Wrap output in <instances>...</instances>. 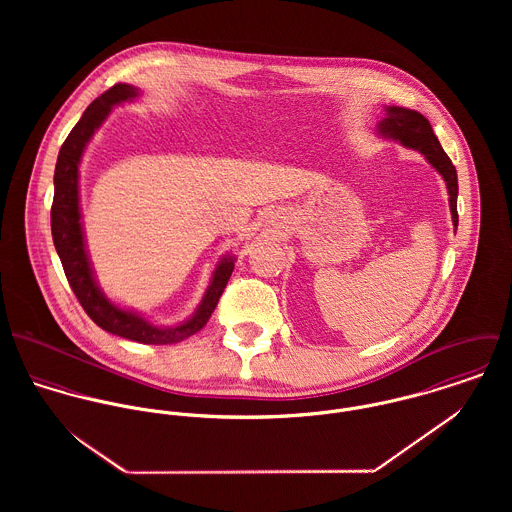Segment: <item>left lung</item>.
Returning a JSON list of instances; mask_svg holds the SVG:
<instances>
[{
    "instance_id": "obj_1",
    "label": "left lung",
    "mask_w": 512,
    "mask_h": 512,
    "mask_svg": "<svg viewBox=\"0 0 512 512\" xmlns=\"http://www.w3.org/2000/svg\"><path fill=\"white\" fill-rule=\"evenodd\" d=\"M384 112V118L378 122V134L382 138L400 142L404 147L424 153V157L436 167L447 185L451 220L457 228V171L439 144L430 122L420 112L400 106H386Z\"/></svg>"
}]
</instances>
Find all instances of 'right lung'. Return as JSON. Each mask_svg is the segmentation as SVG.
Here are the masks:
<instances>
[{
    "mask_svg": "<svg viewBox=\"0 0 512 512\" xmlns=\"http://www.w3.org/2000/svg\"><path fill=\"white\" fill-rule=\"evenodd\" d=\"M140 96V90L130 84H114L110 90L100 94L82 114L59 151L55 167V197L51 207V232L57 254L61 258L65 276L73 288L76 299L88 317L102 327L104 331L146 343V345H171L179 343L197 331H201L211 313L215 311L219 297L230 280L234 270V256H224L213 272V280L203 295L197 311L191 319L175 327H157L149 323L140 313L128 311L112 303L94 280L90 260L84 246L82 222H80V205H78V165L84 153V147L102 126L112 106L134 100Z\"/></svg>",
    "mask_w": 512,
    "mask_h": 512,
    "instance_id": "1",
    "label": "right lung"
}]
</instances>
